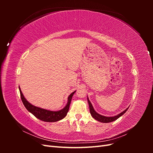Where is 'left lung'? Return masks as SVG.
I'll return each mask as SVG.
<instances>
[{"label": "left lung", "mask_w": 153, "mask_h": 153, "mask_svg": "<svg viewBox=\"0 0 153 153\" xmlns=\"http://www.w3.org/2000/svg\"><path fill=\"white\" fill-rule=\"evenodd\" d=\"M87 101H88V103H89V110H90V113L92 115V117H93L94 119H95L96 120H97V121H98L101 123H111L112 121H115V120H117L118 118H119L121 116H122V115L126 112L127 110L128 109L126 108L125 110H124L123 112H122L121 114H118L117 115H115V116H114V117H105V116H103V115H101L97 113L96 111L94 110L93 106H92L91 101H89V98H87Z\"/></svg>", "instance_id": "8db88e82"}]
</instances>
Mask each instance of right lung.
I'll use <instances>...</instances> for the list:
<instances>
[{
  "mask_svg": "<svg viewBox=\"0 0 153 153\" xmlns=\"http://www.w3.org/2000/svg\"><path fill=\"white\" fill-rule=\"evenodd\" d=\"M19 90L20 92L22 101L23 102V104L24 105L25 107L26 108V109L31 114H33L36 118H38L39 120H41V121H45V122H56L65 117L69 110V105L71 103L72 97L74 93L76 92V91L73 92L69 96L68 98V103L64 108H62V110H60L59 111H50V110L37 107V106H35L34 105H32V104H30L29 101H27L26 100L25 97L24 96V95H23L20 87H19Z\"/></svg>",
  "mask_w": 153,
  "mask_h": 153,
  "instance_id": "obj_1",
  "label": "right lung"
}]
</instances>
